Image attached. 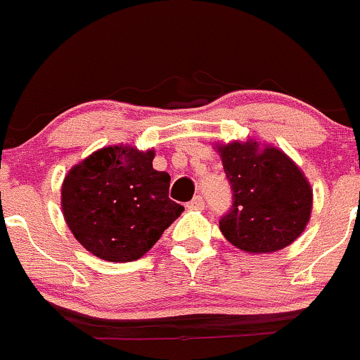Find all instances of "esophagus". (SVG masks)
Listing matches in <instances>:
<instances>
[{
	"label": "esophagus",
	"mask_w": 360,
	"mask_h": 360,
	"mask_svg": "<svg viewBox=\"0 0 360 360\" xmlns=\"http://www.w3.org/2000/svg\"><path fill=\"white\" fill-rule=\"evenodd\" d=\"M189 210H203L205 208V200L203 196H195L191 201L188 203Z\"/></svg>",
	"instance_id": "1"
}]
</instances>
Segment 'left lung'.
Masks as SVG:
<instances>
[{"label":"left lung","instance_id":"left-lung-1","mask_svg":"<svg viewBox=\"0 0 360 360\" xmlns=\"http://www.w3.org/2000/svg\"><path fill=\"white\" fill-rule=\"evenodd\" d=\"M232 207L220 219L224 238L246 252H274L294 243L306 229L313 189L301 169L275 147L256 141L220 145Z\"/></svg>","mask_w":360,"mask_h":360}]
</instances>
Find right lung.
Here are the masks:
<instances>
[{
    "mask_svg": "<svg viewBox=\"0 0 360 360\" xmlns=\"http://www.w3.org/2000/svg\"><path fill=\"white\" fill-rule=\"evenodd\" d=\"M153 150L116 145L97 150L66 174L63 215L97 258L135 262L184 210L169 198L171 176L153 169Z\"/></svg>",
    "mask_w": 360,
    "mask_h": 360,
    "instance_id": "add662e5",
    "label": "right lung"
}]
</instances>
